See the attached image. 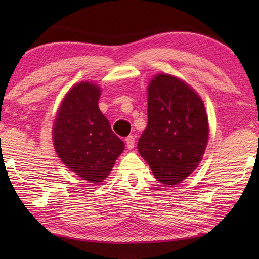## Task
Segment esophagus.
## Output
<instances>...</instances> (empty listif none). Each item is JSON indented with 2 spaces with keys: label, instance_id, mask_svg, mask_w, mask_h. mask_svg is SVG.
I'll use <instances>...</instances> for the list:
<instances>
[{
  "label": "esophagus",
  "instance_id": "esophagus-1",
  "mask_svg": "<svg viewBox=\"0 0 259 259\" xmlns=\"http://www.w3.org/2000/svg\"><path fill=\"white\" fill-rule=\"evenodd\" d=\"M125 144H126V147H128V149H134L135 147V137L134 136H128L125 138Z\"/></svg>",
  "mask_w": 259,
  "mask_h": 259
}]
</instances>
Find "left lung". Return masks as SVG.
<instances>
[{
    "instance_id": "left-lung-1",
    "label": "left lung",
    "mask_w": 259,
    "mask_h": 259,
    "mask_svg": "<svg viewBox=\"0 0 259 259\" xmlns=\"http://www.w3.org/2000/svg\"><path fill=\"white\" fill-rule=\"evenodd\" d=\"M209 137L201 98L174 75L160 73L148 85V124L138 151L158 181L181 183L198 167Z\"/></svg>"
}]
</instances>
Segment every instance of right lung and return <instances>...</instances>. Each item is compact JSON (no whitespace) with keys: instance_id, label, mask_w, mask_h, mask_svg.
<instances>
[{"instance_id":"obj_1","label":"right lung","mask_w":259,"mask_h":259,"mask_svg":"<svg viewBox=\"0 0 259 259\" xmlns=\"http://www.w3.org/2000/svg\"><path fill=\"white\" fill-rule=\"evenodd\" d=\"M101 90L91 82L70 89L57 112L53 145L71 171L92 184H101L112 170L124 144L111 130L98 106Z\"/></svg>"}]
</instances>
